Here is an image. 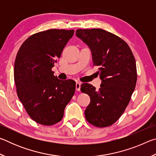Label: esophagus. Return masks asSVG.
I'll use <instances>...</instances> for the list:
<instances>
[{
    "label": "esophagus",
    "instance_id": "obj_1",
    "mask_svg": "<svg viewBox=\"0 0 156 156\" xmlns=\"http://www.w3.org/2000/svg\"><path fill=\"white\" fill-rule=\"evenodd\" d=\"M80 85H81V83H80V82H76V90L77 91L80 90Z\"/></svg>",
    "mask_w": 156,
    "mask_h": 156
}]
</instances>
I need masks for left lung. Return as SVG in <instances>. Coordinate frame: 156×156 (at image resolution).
<instances>
[{
	"label": "left lung",
	"mask_w": 156,
	"mask_h": 156,
	"mask_svg": "<svg viewBox=\"0 0 156 156\" xmlns=\"http://www.w3.org/2000/svg\"><path fill=\"white\" fill-rule=\"evenodd\" d=\"M76 34L90 48L94 66L98 67L102 80L98 90L90 84H81V91L90 97L84 115L97 127L111 126L125 112L135 89V58L125 41L107 31L79 29Z\"/></svg>",
	"instance_id": "left-lung-1"
}]
</instances>
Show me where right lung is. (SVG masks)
Returning <instances> with one entry per match:
<instances>
[{"label": "right lung", "instance_id": "obj_1", "mask_svg": "<svg viewBox=\"0 0 156 156\" xmlns=\"http://www.w3.org/2000/svg\"><path fill=\"white\" fill-rule=\"evenodd\" d=\"M74 30H49L29 37L20 46L14 62L18 98L36 122L55 125L75 93L76 82L61 80L51 71Z\"/></svg>", "mask_w": 156, "mask_h": 156}]
</instances>
